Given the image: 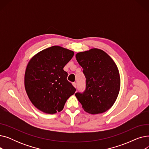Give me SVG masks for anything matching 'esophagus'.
Returning a JSON list of instances; mask_svg holds the SVG:
<instances>
[{"mask_svg": "<svg viewBox=\"0 0 149 149\" xmlns=\"http://www.w3.org/2000/svg\"><path fill=\"white\" fill-rule=\"evenodd\" d=\"M72 85H73V86H74L75 88H76V87H77V84H76V83H72Z\"/></svg>", "mask_w": 149, "mask_h": 149, "instance_id": "esophagus-1", "label": "esophagus"}]
</instances>
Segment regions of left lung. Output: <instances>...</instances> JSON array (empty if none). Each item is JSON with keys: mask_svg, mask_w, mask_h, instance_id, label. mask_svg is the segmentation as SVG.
<instances>
[{"mask_svg": "<svg viewBox=\"0 0 149 149\" xmlns=\"http://www.w3.org/2000/svg\"><path fill=\"white\" fill-rule=\"evenodd\" d=\"M86 79V90L75 96L84 111L98 114L111 109L120 89V76L116 65L104 51L92 48L75 55Z\"/></svg>", "mask_w": 149, "mask_h": 149, "instance_id": "left-lung-1", "label": "left lung"}]
</instances>
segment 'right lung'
<instances>
[{
  "label": "right lung",
  "mask_w": 149,
  "mask_h": 149,
  "mask_svg": "<svg viewBox=\"0 0 149 149\" xmlns=\"http://www.w3.org/2000/svg\"><path fill=\"white\" fill-rule=\"evenodd\" d=\"M74 51L59 46L43 49L29 61L25 73V88L31 103L48 114L60 112L76 89L67 80L63 68Z\"/></svg>",
  "instance_id": "1"
}]
</instances>
